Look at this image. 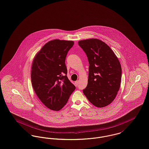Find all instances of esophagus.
<instances>
[{"instance_id": "obj_1", "label": "esophagus", "mask_w": 149, "mask_h": 149, "mask_svg": "<svg viewBox=\"0 0 149 149\" xmlns=\"http://www.w3.org/2000/svg\"><path fill=\"white\" fill-rule=\"evenodd\" d=\"M79 80H77V81H76L75 82V84L76 86H79Z\"/></svg>"}]
</instances>
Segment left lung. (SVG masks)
Listing matches in <instances>:
<instances>
[{
    "label": "left lung",
    "instance_id": "obj_1",
    "mask_svg": "<svg viewBox=\"0 0 149 149\" xmlns=\"http://www.w3.org/2000/svg\"><path fill=\"white\" fill-rule=\"evenodd\" d=\"M78 44L89 64L87 86L83 92L92 104L105 107L113 101L119 89L120 63L112 49L99 39L80 40Z\"/></svg>",
    "mask_w": 149,
    "mask_h": 149
}]
</instances>
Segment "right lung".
Here are the masks:
<instances>
[{"label": "right lung", "instance_id": "right-lung-1", "mask_svg": "<svg viewBox=\"0 0 149 149\" xmlns=\"http://www.w3.org/2000/svg\"><path fill=\"white\" fill-rule=\"evenodd\" d=\"M74 42L55 39L44 45L33 62L31 79L39 99L58 111L66 104L75 86L67 77L65 60Z\"/></svg>", "mask_w": 149, "mask_h": 149}]
</instances>
